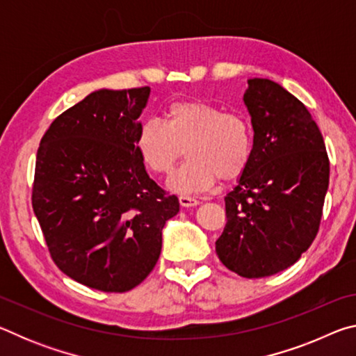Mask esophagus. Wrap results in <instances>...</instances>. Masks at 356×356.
<instances>
[{"mask_svg":"<svg viewBox=\"0 0 356 356\" xmlns=\"http://www.w3.org/2000/svg\"><path fill=\"white\" fill-rule=\"evenodd\" d=\"M179 202H180V206H182V207H195V206H197V204H200V201L195 200V197H191V196H180Z\"/></svg>","mask_w":356,"mask_h":356,"instance_id":"obj_1","label":"esophagus"}]
</instances>
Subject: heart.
<instances>
[{
	"label": "heart",
	"instance_id": "obj_1",
	"mask_svg": "<svg viewBox=\"0 0 356 356\" xmlns=\"http://www.w3.org/2000/svg\"><path fill=\"white\" fill-rule=\"evenodd\" d=\"M135 146L144 166L154 174H170L185 152L188 160L168 182L180 195L206 191L222 180H234L248 168L254 135L248 118L225 111L204 100L174 102L165 120H143Z\"/></svg>",
	"mask_w": 356,
	"mask_h": 356
}]
</instances>
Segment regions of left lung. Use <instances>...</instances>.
Returning <instances> with one entry per match:
<instances>
[{
    "label": "left lung",
    "mask_w": 356,
    "mask_h": 356,
    "mask_svg": "<svg viewBox=\"0 0 356 356\" xmlns=\"http://www.w3.org/2000/svg\"><path fill=\"white\" fill-rule=\"evenodd\" d=\"M243 102L254 149L225 197L227 222L215 250L231 272L264 278L291 267L314 242L330 161L308 108L281 84L251 78Z\"/></svg>",
    "instance_id": "left-lung-1"
}]
</instances>
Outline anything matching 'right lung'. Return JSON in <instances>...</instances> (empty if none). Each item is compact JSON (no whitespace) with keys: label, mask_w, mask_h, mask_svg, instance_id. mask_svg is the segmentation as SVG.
I'll use <instances>...</instances> for the list:
<instances>
[{"label":"right lung","mask_w":356,"mask_h":356,"mask_svg":"<svg viewBox=\"0 0 356 356\" xmlns=\"http://www.w3.org/2000/svg\"><path fill=\"white\" fill-rule=\"evenodd\" d=\"M149 94L91 92L53 120L38 150L33 209L48 250L61 272L97 291L127 292L146 280L179 212L135 146Z\"/></svg>","instance_id":"add662e5"}]
</instances>
